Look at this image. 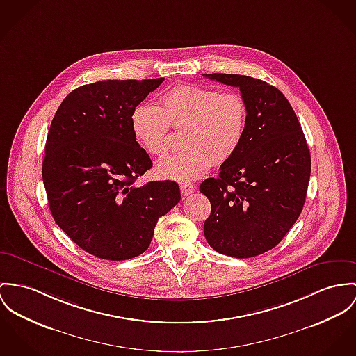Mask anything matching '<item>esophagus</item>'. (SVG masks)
Returning <instances> with one entry per match:
<instances>
[{"label":"esophagus","mask_w":356,"mask_h":356,"mask_svg":"<svg viewBox=\"0 0 356 356\" xmlns=\"http://www.w3.org/2000/svg\"><path fill=\"white\" fill-rule=\"evenodd\" d=\"M180 191L183 193V196H188L191 195L192 192L195 191V187L192 184H187V183H183L180 186Z\"/></svg>","instance_id":"34e87169"}]
</instances>
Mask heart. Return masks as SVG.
<instances>
[{"instance_id": "obj_1", "label": "heart", "mask_w": 356, "mask_h": 356, "mask_svg": "<svg viewBox=\"0 0 356 356\" xmlns=\"http://www.w3.org/2000/svg\"><path fill=\"white\" fill-rule=\"evenodd\" d=\"M245 100L234 92L181 85L166 92L160 107L142 104L131 115V129L138 145L150 156L168 150L169 127L181 131V152L160 161L156 172L165 180L192 181L211 164L229 161L245 136Z\"/></svg>"}]
</instances>
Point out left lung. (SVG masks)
Masks as SVG:
<instances>
[{
  "mask_svg": "<svg viewBox=\"0 0 356 356\" xmlns=\"http://www.w3.org/2000/svg\"><path fill=\"white\" fill-rule=\"evenodd\" d=\"M210 80L240 88L245 136L237 153L206 179L211 203L204 237L218 253L248 259L277 245L300 217L312 160L301 124L284 95L249 76L213 73Z\"/></svg>",
  "mask_w": 356,
  "mask_h": 356,
  "instance_id": "1",
  "label": "left lung"
}]
</instances>
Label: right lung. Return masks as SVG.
Listing matches in <instances>:
<instances>
[{
	"mask_svg": "<svg viewBox=\"0 0 356 356\" xmlns=\"http://www.w3.org/2000/svg\"><path fill=\"white\" fill-rule=\"evenodd\" d=\"M163 81L82 85L53 118L42 165L50 211L77 245L99 259L143 253L159 218L180 202L176 181L136 186L153 163L134 138L131 115Z\"/></svg>",
	"mask_w": 356,
	"mask_h": 356,
	"instance_id": "1",
	"label": "right lung"
}]
</instances>
